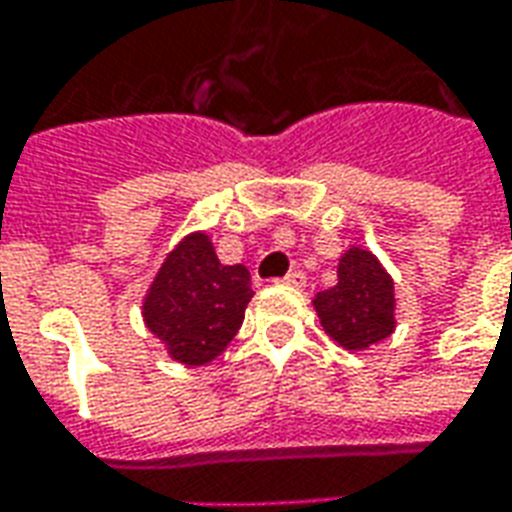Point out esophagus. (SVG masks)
I'll return each mask as SVG.
<instances>
[{
    "mask_svg": "<svg viewBox=\"0 0 512 512\" xmlns=\"http://www.w3.org/2000/svg\"><path fill=\"white\" fill-rule=\"evenodd\" d=\"M282 282H285V285H293V288H304V285H307V277H304V271H299V268H296V271L285 274V277H282Z\"/></svg>",
    "mask_w": 512,
    "mask_h": 512,
    "instance_id": "esophagus-1",
    "label": "esophagus"
}]
</instances>
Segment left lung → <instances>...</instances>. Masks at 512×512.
<instances>
[{
  "mask_svg": "<svg viewBox=\"0 0 512 512\" xmlns=\"http://www.w3.org/2000/svg\"><path fill=\"white\" fill-rule=\"evenodd\" d=\"M312 304L326 334L348 351H365L395 329V285L376 255L356 246L337 266V285Z\"/></svg>",
  "mask_w": 512,
  "mask_h": 512,
  "instance_id": "obj_1",
  "label": "left lung"
}]
</instances>
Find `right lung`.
Returning a JSON list of instances; mask_svg holds the SVG:
<instances>
[{"instance_id":"add662e5","label":"right lung","mask_w":512,"mask_h":512,"mask_svg":"<svg viewBox=\"0 0 512 512\" xmlns=\"http://www.w3.org/2000/svg\"><path fill=\"white\" fill-rule=\"evenodd\" d=\"M252 296L246 266H222L208 235L194 233L169 252L142 315L172 359L205 365L241 329Z\"/></svg>"}]
</instances>
